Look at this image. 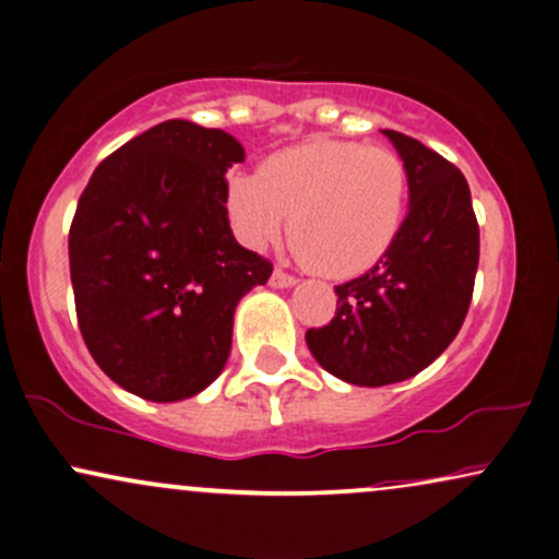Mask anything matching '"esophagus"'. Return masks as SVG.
Listing matches in <instances>:
<instances>
[{
    "mask_svg": "<svg viewBox=\"0 0 559 559\" xmlns=\"http://www.w3.org/2000/svg\"><path fill=\"white\" fill-rule=\"evenodd\" d=\"M294 284H297V278H294L292 273H286V271H281V267H275L273 275H271V286L273 288H288V286H294Z\"/></svg>",
    "mask_w": 559,
    "mask_h": 559,
    "instance_id": "obj_1",
    "label": "esophagus"
}]
</instances>
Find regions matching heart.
<instances>
[{"instance_id": "heart-1", "label": "heart", "mask_w": 559, "mask_h": 559, "mask_svg": "<svg viewBox=\"0 0 559 559\" xmlns=\"http://www.w3.org/2000/svg\"><path fill=\"white\" fill-rule=\"evenodd\" d=\"M226 205L241 239L265 247L284 231L294 252L333 278L385 258L408 207V169L393 147L312 138L273 153L260 174L234 171Z\"/></svg>"}]
</instances>
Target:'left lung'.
I'll list each match as a JSON object with an SVG mask.
<instances>
[{
    "label": "left lung",
    "instance_id": "1",
    "mask_svg": "<svg viewBox=\"0 0 559 559\" xmlns=\"http://www.w3.org/2000/svg\"><path fill=\"white\" fill-rule=\"evenodd\" d=\"M382 132L406 160L408 215L372 271L335 286V318L305 335L322 369L365 388L414 378L453 344L479 265L466 177L419 140Z\"/></svg>",
    "mask_w": 559,
    "mask_h": 559
}]
</instances>
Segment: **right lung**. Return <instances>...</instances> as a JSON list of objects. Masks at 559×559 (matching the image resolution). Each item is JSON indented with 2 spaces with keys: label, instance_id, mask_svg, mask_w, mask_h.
I'll return each instance as SVG.
<instances>
[{
  "label": "right lung",
  "instance_id": "obj_1",
  "mask_svg": "<svg viewBox=\"0 0 559 559\" xmlns=\"http://www.w3.org/2000/svg\"><path fill=\"white\" fill-rule=\"evenodd\" d=\"M224 130L169 119L98 164L70 226V278L96 365L145 401L192 399L231 352L234 309L273 265L234 239Z\"/></svg>",
  "mask_w": 559,
  "mask_h": 559
}]
</instances>
